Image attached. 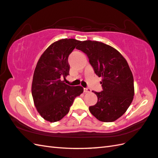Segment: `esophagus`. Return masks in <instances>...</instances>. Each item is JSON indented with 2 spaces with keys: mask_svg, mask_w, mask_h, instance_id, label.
<instances>
[{
  "mask_svg": "<svg viewBox=\"0 0 158 158\" xmlns=\"http://www.w3.org/2000/svg\"><path fill=\"white\" fill-rule=\"evenodd\" d=\"M84 92L85 93H90L91 92V89L89 88H84Z\"/></svg>",
  "mask_w": 158,
  "mask_h": 158,
  "instance_id": "1",
  "label": "esophagus"
}]
</instances>
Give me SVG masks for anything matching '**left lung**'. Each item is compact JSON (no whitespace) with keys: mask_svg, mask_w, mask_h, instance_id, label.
<instances>
[{"mask_svg":"<svg viewBox=\"0 0 158 158\" xmlns=\"http://www.w3.org/2000/svg\"><path fill=\"white\" fill-rule=\"evenodd\" d=\"M87 55L103 91L94 92L98 102L89 111L100 121L112 122L123 115L133 100L134 78L127 60L118 50L96 41H84L77 48Z\"/></svg>","mask_w":158,"mask_h":158,"instance_id":"obj_1","label":"left lung"}]
</instances>
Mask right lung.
Here are the masks:
<instances>
[{
	"label": "right lung",
	"mask_w": 158,
	"mask_h": 158,
	"mask_svg": "<svg viewBox=\"0 0 158 158\" xmlns=\"http://www.w3.org/2000/svg\"><path fill=\"white\" fill-rule=\"evenodd\" d=\"M81 42L74 39L55 41L38 60L31 91L37 110L45 120L54 123L62 119L74 99L83 93L81 86H69L63 80L69 75V55Z\"/></svg>",
	"instance_id": "obj_1"
}]
</instances>
